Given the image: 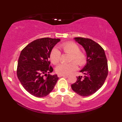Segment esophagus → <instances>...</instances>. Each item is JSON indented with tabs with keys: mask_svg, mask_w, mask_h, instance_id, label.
<instances>
[{
	"mask_svg": "<svg viewBox=\"0 0 122 122\" xmlns=\"http://www.w3.org/2000/svg\"><path fill=\"white\" fill-rule=\"evenodd\" d=\"M58 77H68V75H58Z\"/></svg>",
	"mask_w": 122,
	"mask_h": 122,
	"instance_id": "34e87169",
	"label": "esophagus"
}]
</instances>
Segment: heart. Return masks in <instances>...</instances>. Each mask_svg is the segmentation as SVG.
Segmentation results:
<instances>
[{
	"instance_id": "b5f03b06",
	"label": "heart",
	"mask_w": 122,
	"mask_h": 122,
	"mask_svg": "<svg viewBox=\"0 0 122 122\" xmlns=\"http://www.w3.org/2000/svg\"><path fill=\"white\" fill-rule=\"evenodd\" d=\"M60 49L65 53L71 54L70 61H72L69 64H61L56 68V71L58 75H69L76 71L77 65H83L86 61V56L83 51L80 50L78 45L73 42H67L60 45ZM61 58V52L57 49H53L50 53V60L54 65L60 62Z\"/></svg>"
}]
</instances>
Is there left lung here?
<instances>
[{"instance_id": "1", "label": "left lung", "mask_w": 122, "mask_h": 122, "mask_svg": "<svg viewBox=\"0 0 122 122\" xmlns=\"http://www.w3.org/2000/svg\"><path fill=\"white\" fill-rule=\"evenodd\" d=\"M74 39L84 48L87 58L86 64L80 71L84 76L77 77L71 87L80 96H90L104 84L108 72L107 60L103 47L94 41L82 37Z\"/></svg>"}]
</instances>
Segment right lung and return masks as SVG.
Returning a JSON list of instances; mask_svg holds the SVG:
<instances>
[{
    "label": "right lung",
    "instance_id": "add662e5",
    "mask_svg": "<svg viewBox=\"0 0 122 122\" xmlns=\"http://www.w3.org/2000/svg\"><path fill=\"white\" fill-rule=\"evenodd\" d=\"M60 41L58 38L37 39L21 51L16 71L18 78L23 88L36 97L48 95L56 84L57 75L49 74L53 71L49 58L53 47Z\"/></svg>",
    "mask_w": 122,
    "mask_h": 122
}]
</instances>
